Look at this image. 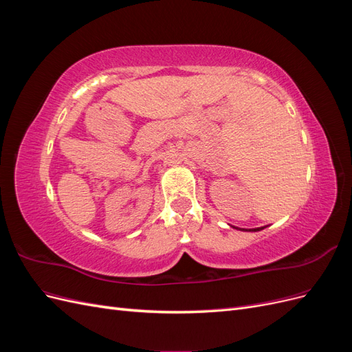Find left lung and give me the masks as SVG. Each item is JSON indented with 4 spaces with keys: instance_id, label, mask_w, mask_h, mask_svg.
<instances>
[{
    "instance_id": "left-lung-1",
    "label": "left lung",
    "mask_w": 352,
    "mask_h": 352,
    "mask_svg": "<svg viewBox=\"0 0 352 352\" xmlns=\"http://www.w3.org/2000/svg\"><path fill=\"white\" fill-rule=\"evenodd\" d=\"M261 229H264V228H257V229H250L251 232H257V230H261Z\"/></svg>"
}]
</instances>
